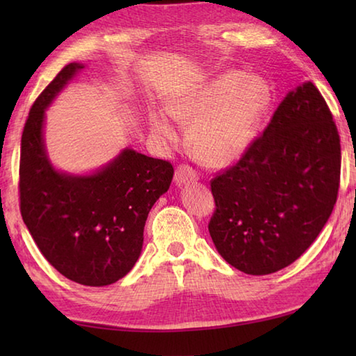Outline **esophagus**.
<instances>
[{"mask_svg": "<svg viewBox=\"0 0 356 356\" xmlns=\"http://www.w3.org/2000/svg\"><path fill=\"white\" fill-rule=\"evenodd\" d=\"M174 180H176L177 185L195 182V180H197V172L188 165H179L176 172H174Z\"/></svg>", "mask_w": 356, "mask_h": 356, "instance_id": "obj_1", "label": "esophagus"}]
</instances>
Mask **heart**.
<instances>
[{"label":"heart","mask_w":356,"mask_h":356,"mask_svg":"<svg viewBox=\"0 0 356 356\" xmlns=\"http://www.w3.org/2000/svg\"><path fill=\"white\" fill-rule=\"evenodd\" d=\"M270 100V84L262 76L227 70L174 99L168 110L180 122L193 120L188 129L193 155L202 165L220 168L234 163L251 146ZM150 127L161 141L179 140L163 113L150 114Z\"/></svg>","instance_id":"heart-1"}]
</instances>
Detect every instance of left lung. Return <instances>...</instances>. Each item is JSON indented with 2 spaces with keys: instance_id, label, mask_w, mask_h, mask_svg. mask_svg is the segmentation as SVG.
Returning <instances> with one entry per match:
<instances>
[{
  "instance_id": "obj_1",
  "label": "left lung",
  "mask_w": 356,
  "mask_h": 356,
  "mask_svg": "<svg viewBox=\"0 0 356 356\" xmlns=\"http://www.w3.org/2000/svg\"><path fill=\"white\" fill-rule=\"evenodd\" d=\"M339 182V134L327 102L308 81L286 95L237 163L210 180V237L240 272H278L321 234Z\"/></svg>"
}]
</instances>
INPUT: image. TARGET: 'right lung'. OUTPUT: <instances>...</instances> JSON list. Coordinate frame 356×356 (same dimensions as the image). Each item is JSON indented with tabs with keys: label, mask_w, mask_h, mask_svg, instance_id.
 <instances>
[{
	"label": "right lung",
	"mask_w": 356,
	"mask_h": 356,
	"mask_svg": "<svg viewBox=\"0 0 356 356\" xmlns=\"http://www.w3.org/2000/svg\"><path fill=\"white\" fill-rule=\"evenodd\" d=\"M81 69L78 63L64 65L29 110L22 134L20 212L59 273L100 287L124 278L140 257L147 215L170 188L174 168L168 160L125 149L92 176L53 170L42 138L45 108Z\"/></svg>",
	"instance_id": "add662e5"
}]
</instances>
